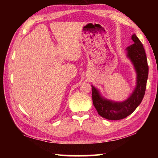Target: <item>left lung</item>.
Here are the masks:
<instances>
[{"mask_svg": "<svg viewBox=\"0 0 158 158\" xmlns=\"http://www.w3.org/2000/svg\"><path fill=\"white\" fill-rule=\"evenodd\" d=\"M134 44L127 48V56L133 63L137 73V86L132 95L122 102L105 100L99 94L98 90L92 85L93 105L99 115L108 120H121L129 116L137 109L145 95L148 76V65L145 50L142 43L135 34L132 35Z\"/></svg>", "mask_w": 158, "mask_h": 158, "instance_id": "8db88e82", "label": "left lung"}]
</instances>
